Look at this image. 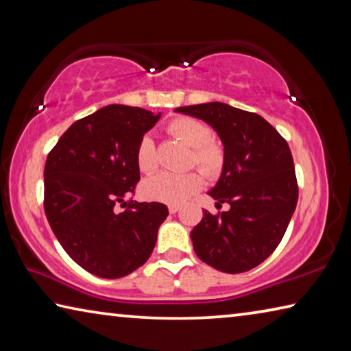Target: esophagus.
I'll list each match as a JSON object with an SVG mask.
<instances>
[{
    "label": "esophagus",
    "instance_id": "obj_1",
    "mask_svg": "<svg viewBox=\"0 0 351 351\" xmlns=\"http://www.w3.org/2000/svg\"><path fill=\"white\" fill-rule=\"evenodd\" d=\"M178 210H180V206H178V204H170L169 206V212L170 213H176Z\"/></svg>",
    "mask_w": 351,
    "mask_h": 351
}]
</instances>
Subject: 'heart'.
I'll return each instance as SVG.
<instances>
[{"label":"heart","instance_id":"heart-1","mask_svg":"<svg viewBox=\"0 0 351 351\" xmlns=\"http://www.w3.org/2000/svg\"><path fill=\"white\" fill-rule=\"evenodd\" d=\"M167 132L192 148L190 164H195L207 178H218L226 167V150L219 142L213 141L209 125L193 117H175L169 122ZM136 162L144 173H152L158 169L159 158L154 139L145 134L136 148ZM203 186V178L198 171L171 173L162 171L148 178L142 184V195L147 199L165 204H181L195 195Z\"/></svg>","mask_w":351,"mask_h":351}]
</instances>
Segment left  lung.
<instances>
[{
  "mask_svg": "<svg viewBox=\"0 0 351 351\" xmlns=\"http://www.w3.org/2000/svg\"><path fill=\"white\" fill-rule=\"evenodd\" d=\"M175 111L209 123L226 150V167L209 195L230 209L218 215L203 210L190 232L195 252L228 274L252 269L276 251L295 210L299 189L288 142L261 116L228 104Z\"/></svg>",
  "mask_w": 351,
  "mask_h": 351,
  "instance_id": "1",
  "label": "left lung"
}]
</instances>
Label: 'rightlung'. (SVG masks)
<instances>
[{"mask_svg": "<svg viewBox=\"0 0 351 351\" xmlns=\"http://www.w3.org/2000/svg\"><path fill=\"white\" fill-rule=\"evenodd\" d=\"M159 117L138 106H104L74 122L47 154V221L69 257L97 277L119 278L144 265L169 215L161 203H123L141 178L136 148ZM121 202L126 209L117 211Z\"/></svg>", "mask_w": 351, "mask_h": 351, "instance_id": "right-lung-1", "label": "right lung"}]
</instances>
